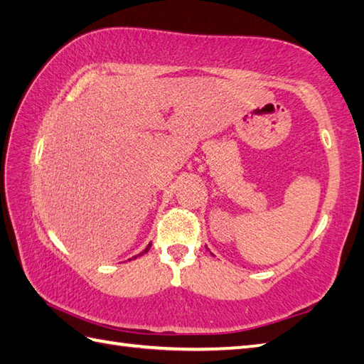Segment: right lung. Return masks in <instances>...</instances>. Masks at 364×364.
<instances>
[{"label":"right lung","mask_w":364,"mask_h":364,"mask_svg":"<svg viewBox=\"0 0 364 364\" xmlns=\"http://www.w3.org/2000/svg\"><path fill=\"white\" fill-rule=\"evenodd\" d=\"M150 247H151V244H149V245H146V249H145V250H144L142 253H139V255H137V257H141V255H144V253H146V252H149V250H150ZM134 258H136V257H134Z\"/></svg>","instance_id":"right-lung-1"}]
</instances>
